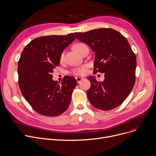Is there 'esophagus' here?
<instances>
[{
  "label": "esophagus",
  "instance_id": "esophagus-1",
  "mask_svg": "<svg viewBox=\"0 0 156 156\" xmlns=\"http://www.w3.org/2000/svg\"><path fill=\"white\" fill-rule=\"evenodd\" d=\"M76 81L77 83H80V81L84 80L85 78L83 77H76Z\"/></svg>",
  "mask_w": 156,
  "mask_h": 156
}]
</instances>
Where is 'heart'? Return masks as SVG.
<instances>
[{
	"label": "heart",
	"mask_w": 156,
	"mask_h": 156,
	"mask_svg": "<svg viewBox=\"0 0 156 156\" xmlns=\"http://www.w3.org/2000/svg\"><path fill=\"white\" fill-rule=\"evenodd\" d=\"M75 50L78 51L79 53H80V54L82 53V51L83 50V49L86 47H87V46L83 44V43H77L74 45V46ZM65 58V53L64 52H62L60 55L59 56V61H63L64 60ZM87 65H83L80 67L79 68H74L71 71V74L75 76H83L87 74Z\"/></svg>",
	"instance_id": "b5f03b06"
}]
</instances>
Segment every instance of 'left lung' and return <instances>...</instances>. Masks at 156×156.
I'll return each instance as SVG.
<instances>
[{"label":"left lung","instance_id":"1","mask_svg":"<svg viewBox=\"0 0 156 156\" xmlns=\"http://www.w3.org/2000/svg\"><path fill=\"white\" fill-rule=\"evenodd\" d=\"M74 34L95 53L93 73L105 74L101 82L93 76L87 78L91 83L87 93L89 101L100 110L117 108L128 97L135 83L136 59L128 41L111 28Z\"/></svg>","mask_w":156,"mask_h":156}]
</instances>
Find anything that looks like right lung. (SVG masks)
I'll return each mask as SVG.
<instances>
[{"instance_id":"obj_1","label":"right lung","mask_w":156,"mask_h":156,"mask_svg":"<svg viewBox=\"0 0 156 156\" xmlns=\"http://www.w3.org/2000/svg\"><path fill=\"white\" fill-rule=\"evenodd\" d=\"M75 39L73 33L39 37L21 53L18 64L19 87L27 103L41 115H59L70 105L76 80L65 76L59 84L52 80L51 74L59 65L61 53Z\"/></svg>"}]
</instances>
